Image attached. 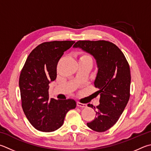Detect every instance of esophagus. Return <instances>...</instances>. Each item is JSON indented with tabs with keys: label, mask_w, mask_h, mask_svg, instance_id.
<instances>
[{
	"label": "esophagus",
	"mask_w": 151,
	"mask_h": 151,
	"mask_svg": "<svg viewBox=\"0 0 151 151\" xmlns=\"http://www.w3.org/2000/svg\"><path fill=\"white\" fill-rule=\"evenodd\" d=\"M76 105L78 107H81V108H86L87 106L86 104H83V103H81L80 102H76Z\"/></svg>",
	"instance_id": "obj_1"
}]
</instances>
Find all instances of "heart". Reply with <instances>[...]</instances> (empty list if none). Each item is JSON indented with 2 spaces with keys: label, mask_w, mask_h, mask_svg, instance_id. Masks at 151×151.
Here are the masks:
<instances>
[{
  "label": "heart",
  "mask_w": 151,
  "mask_h": 151,
  "mask_svg": "<svg viewBox=\"0 0 151 151\" xmlns=\"http://www.w3.org/2000/svg\"><path fill=\"white\" fill-rule=\"evenodd\" d=\"M79 61H89L92 62L91 57L85 53H81L78 54Z\"/></svg>",
  "instance_id": "1"
}]
</instances>
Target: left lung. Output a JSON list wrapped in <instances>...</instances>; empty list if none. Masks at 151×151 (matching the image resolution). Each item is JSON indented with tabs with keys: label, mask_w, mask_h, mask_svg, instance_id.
<instances>
[{
	"label": "left lung",
	"mask_w": 151,
	"mask_h": 151,
	"mask_svg": "<svg viewBox=\"0 0 151 151\" xmlns=\"http://www.w3.org/2000/svg\"><path fill=\"white\" fill-rule=\"evenodd\" d=\"M73 47L81 48L96 60L98 71L94 85L100 94V104L94 119L87 125L96 132H104L118 121L129 100V65L119 48L108 41L80 40ZM88 106L96 109L92 104Z\"/></svg>",
	"instance_id": "obj_1"
}]
</instances>
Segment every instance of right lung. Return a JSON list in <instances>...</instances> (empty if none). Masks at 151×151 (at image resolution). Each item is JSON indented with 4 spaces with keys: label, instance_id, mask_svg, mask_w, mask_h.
<instances>
[{
    "label": "right lung",
    "instance_id": "obj_1",
    "mask_svg": "<svg viewBox=\"0 0 151 151\" xmlns=\"http://www.w3.org/2000/svg\"><path fill=\"white\" fill-rule=\"evenodd\" d=\"M74 41L44 42L33 49L19 78L22 107L33 127L52 132L63 124L65 116L76 108L74 100L49 99V83L57 77V65Z\"/></svg>",
    "mask_w": 151,
    "mask_h": 151
}]
</instances>
